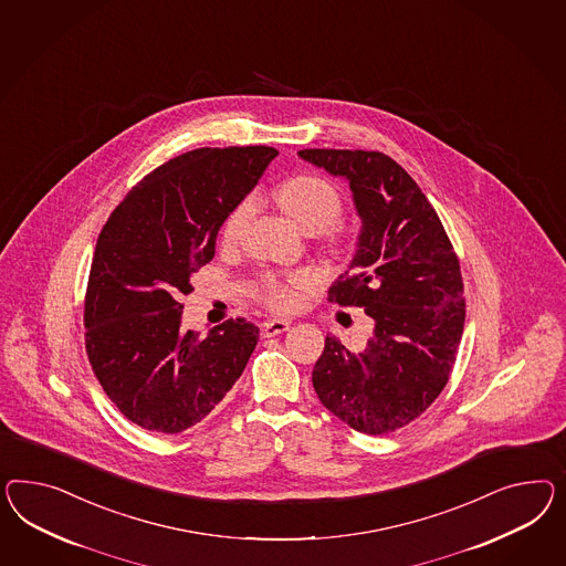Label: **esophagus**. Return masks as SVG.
Instances as JSON below:
<instances>
[{
  "label": "esophagus",
  "instance_id": "esophagus-1",
  "mask_svg": "<svg viewBox=\"0 0 566 566\" xmlns=\"http://www.w3.org/2000/svg\"><path fill=\"white\" fill-rule=\"evenodd\" d=\"M289 327H291V322H286V319H272V322L261 325V332L265 337H274L277 334H284Z\"/></svg>",
  "mask_w": 566,
  "mask_h": 566
}]
</instances>
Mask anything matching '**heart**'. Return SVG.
<instances>
[{
    "label": "heart",
    "instance_id": "heart-1",
    "mask_svg": "<svg viewBox=\"0 0 566 566\" xmlns=\"http://www.w3.org/2000/svg\"><path fill=\"white\" fill-rule=\"evenodd\" d=\"M277 203L282 210L305 232H322L336 222L344 199L336 185L319 175H298L292 177L277 189ZM258 199L255 196H244L230 210L222 224V241L224 244H237L241 241L244 230L255 214ZM315 284V275L306 270H298L289 275H261L255 284V292L268 305L275 308H292L298 303V292Z\"/></svg>",
    "mask_w": 566,
    "mask_h": 566
}]
</instances>
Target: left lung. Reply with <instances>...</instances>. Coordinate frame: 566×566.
I'll return each mask as SVG.
<instances>
[{"instance_id":"8db88e82","label":"left lung","mask_w":566,"mask_h":566,"mask_svg":"<svg viewBox=\"0 0 566 566\" xmlns=\"http://www.w3.org/2000/svg\"><path fill=\"white\" fill-rule=\"evenodd\" d=\"M298 156L350 184L363 227L329 301L363 306L375 322L365 350L325 337L313 387L348 427L387 434L416 420L449 381L465 322L458 255L427 196L387 154L308 148Z\"/></svg>"}]
</instances>
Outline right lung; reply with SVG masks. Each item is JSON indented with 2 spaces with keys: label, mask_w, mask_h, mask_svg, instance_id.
<instances>
[{
  "label": "right lung",
  "mask_w": 566,
  "mask_h": 566,
  "mask_svg": "<svg viewBox=\"0 0 566 566\" xmlns=\"http://www.w3.org/2000/svg\"><path fill=\"white\" fill-rule=\"evenodd\" d=\"M275 156L270 146L181 154L132 187L101 230L84 301L86 352L134 424L165 434L196 427L243 375L260 329L237 317L206 337L184 332L179 298Z\"/></svg>",
  "instance_id": "obj_1"
}]
</instances>
